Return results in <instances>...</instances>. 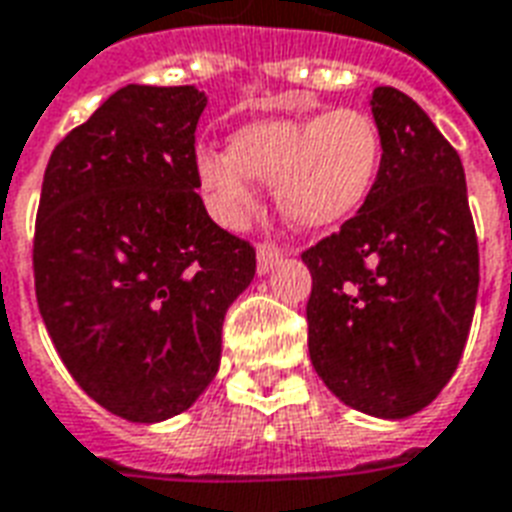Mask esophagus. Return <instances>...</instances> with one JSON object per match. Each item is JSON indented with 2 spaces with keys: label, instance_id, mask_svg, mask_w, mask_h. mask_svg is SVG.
Listing matches in <instances>:
<instances>
[{
  "label": "esophagus",
  "instance_id": "1",
  "mask_svg": "<svg viewBox=\"0 0 512 512\" xmlns=\"http://www.w3.org/2000/svg\"><path fill=\"white\" fill-rule=\"evenodd\" d=\"M282 257L284 252L276 244H260L257 247V273H268Z\"/></svg>",
  "mask_w": 512,
  "mask_h": 512
}]
</instances>
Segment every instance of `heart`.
<instances>
[{
    "mask_svg": "<svg viewBox=\"0 0 512 512\" xmlns=\"http://www.w3.org/2000/svg\"><path fill=\"white\" fill-rule=\"evenodd\" d=\"M384 139L370 112L335 107L322 115L257 120L230 136V152L198 150L195 177L225 228L257 209V182H273L279 212L298 228L325 230L360 212L376 187Z\"/></svg>",
    "mask_w": 512,
    "mask_h": 512,
    "instance_id": "heart-1",
    "label": "heart"
}]
</instances>
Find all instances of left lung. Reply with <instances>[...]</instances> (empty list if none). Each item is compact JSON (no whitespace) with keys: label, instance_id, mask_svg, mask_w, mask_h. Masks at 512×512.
Returning <instances> with one entry per match:
<instances>
[{"label":"left lung","instance_id":"obj_1","mask_svg":"<svg viewBox=\"0 0 512 512\" xmlns=\"http://www.w3.org/2000/svg\"><path fill=\"white\" fill-rule=\"evenodd\" d=\"M384 161L360 212L303 252L308 354L341 403L378 419L427 408L462 360L478 239L459 152L397 88L370 96Z\"/></svg>","mask_w":512,"mask_h":512}]
</instances>
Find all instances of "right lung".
<instances>
[{
	"instance_id": "right-lung-1",
	"label": "right lung",
	"mask_w": 512,
	"mask_h": 512,
	"mask_svg": "<svg viewBox=\"0 0 512 512\" xmlns=\"http://www.w3.org/2000/svg\"><path fill=\"white\" fill-rule=\"evenodd\" d=\"M204 107L195 85H126L56 144L42 179V322L85 395L136 424L212 384L225 311L255 279V249L195 193Z\"/></svg>"
}]
</instances>
